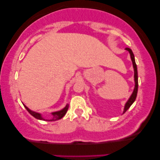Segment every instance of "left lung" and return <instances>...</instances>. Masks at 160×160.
<instances>
[{
	"label": "left lung",
	"instance_id": "left-lung-1",
	"mask_svg": "<svg viewBox=\"0 0 160 160\" xmlns=\"http://www.w3.org/2000/svg\"><path fill=\"white\" fill-rule=\"evenodd\" d=\"M126 50L130 52V58H131V60L132 62V65H133V68H134V79H135V88L134 90L132 92V94L131 95L130 98H129V100H128V102H126L125 106H124V111L123 113H125L128 110L129 108L131 106L134 101L136 99V96H137V93H138V71H137V65L136 63H135V57L134 54L132 53V51L131 50L130 48H126Z\"/></svg>",
	"mask_w": 160,
	"mask_h": 160
}]
</instances>
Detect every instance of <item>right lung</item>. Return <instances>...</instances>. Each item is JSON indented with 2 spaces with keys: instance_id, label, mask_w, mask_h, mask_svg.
Segmentation results:
<instances>
[{
  "instance_id": "right-lung-1",
  "label": "right lung",
  "mask_w": 160,
  "mask_h": 160,
  "mask_svg": "<svg viewBox=\"0 0 160 160\" xmlns=\"http://www.w3.org/2000/svg\"><path fill=\"white\" fill-rule=\"evenodd\" d=\"M24 106L25 107V108L27 109V111H28V112H29L30 114L32 116V117H34L35 118H36V119H40V120H48V119H43L41 113L35 112V111H32L31 110H30V109L28 108L27 106H25V105H24ZM68 107H69V106L67 104L66 106H65V108H62V110H60L59 111H56V112H52V116H53V118H52V119L48 120V121H56V120L62 119V118L65 115V113H67V111H68Z\"/></svg>"
}]
</instances>
